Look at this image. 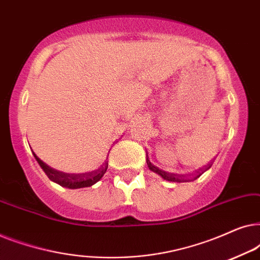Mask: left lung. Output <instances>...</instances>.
<instances>
[{
    "mask_svg": "<svg viewBox=\"0 0 260 260\" xmlns=\"http://www.w3.org/2000/svg\"><path fill=\"white\" fill-rule=\"evenodd\" d=\"M147 163H148V167H149V169L151 170V172H154V173H156L157 174V175H159L162 177L163 180H166V181H170V182H186V181H189V180H187V179H184V176L182 177V175H176V174H169V173H166V172H162V170H159L157 167H155L154 165H151V162H149V161H147ZM211 163H209V165H207V166H205V169L202 168V169H200L201 172H198V175L194 177L193 180H195V179H198L199 176L201 175L202 173H205L206 170L207 169H209L211 168Z\"/></svg>",
    "mask_w": 260,
    "mask_h": 260,
    "instance_id": "1",
    "label": "left lung"
}]
</instances>
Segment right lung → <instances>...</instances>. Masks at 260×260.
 I'll return each mask as SVG.
<instances>
[{"label":"right lung","instance_id":"obj_1","mask_svg":"<svg viewBox=\"0 0 260 260\" xmlns=\"http://www.w3.org/2000/svg\"><path fill=\"white\" fill-rule=\"evenodd\" d=\"M34 154V157L37 159L39 165L42 168V170L46 173V175L48 176V179L53 181V182L60 184L61 187L70 188V189H78V188H85V187H91L94 183H97L99 180L104 176L108 169V162L103 163V166L99 167L97 170H92V172L84 173V174H69L56 170L48 165H46L44 161H41L37 155Z\"/></svg>","mask_w":260,"mask_h":260}]
</instances>
